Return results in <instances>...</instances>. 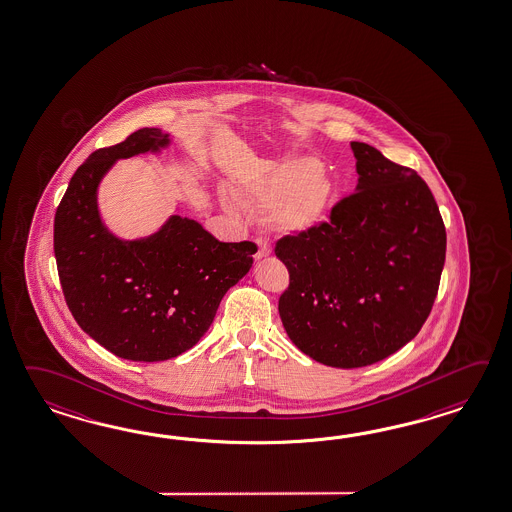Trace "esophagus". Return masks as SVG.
<instances>
[{
	"instance_id": "esophagus-1",
	"label": "esophagus",
	"mask_w": 512,
	"mask_h": 512,
	"mask_svg": "<svg viewBox=\"0 0 512 512\" xmlns=\"http://www.w3.org/2000/svg\"><path fill=\"white\" fill-rule=\"evenodd\" d=\"M255 244H257V251H255V259H257V261H259V259H264V257H268V255L272 253V248H270L268 240H264V238H255Z\"/></svg>"
}]
</instances>
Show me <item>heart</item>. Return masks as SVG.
Instances as JSON below:
<instances>
[{"label":"heart","mask_w":512,"mask_h":512,"mask_svg":"<svg viewBox=\"0 0 512 512\" xmlns=\"http://www.w3.org/2000/svg\"><path fill=\"white\" fill-rule=\"evenodd\" d=\"M240 196L262 209L287 233H305L324 220L333 183L311 159H288L240 185Z\"/></svg>","instance_id":"obj_1"}]
</instances>
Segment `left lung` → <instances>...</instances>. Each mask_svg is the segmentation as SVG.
<instances>
[{
  "instance_id": "left-lung-1",
  "label": "left lung",
  "mask_w": 512,
  "mask_h": 512,
  "mask_svg": "<svg viewBox=\"0 0 512 512\" xmlns=\"http://www.w3.org/2000/svg\"><path fill=\"white\" fill-rule=\"evenodd\" d=\"M359 183L329 220L275 242L290 283L279 298L288 338L314 361L361 368L418 335L437 298L446 227L412 168L351 142Z\"/></svg>"
}]
</instances>
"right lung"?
<instances>
[{"label": "right lung", "mask_w": 512, "mask_h": 512, "mask_svg": "<svg viewBox=\"0 0 512 512\" xmlns=\"http://www.w3.org/2000/svg\"><path fill=\"white\" fill-rule=\"evenodd\" d=\"M168 144L161 129L144 127L94 151L55 212L53 251L66 305L88 337L127 361H166L198 344L257 251L248 240L220 242L179 214L140 240H120L101 224L96 192L116 159Z\"/></svg>", "instance_id": "obj_1"}]
</instances>
